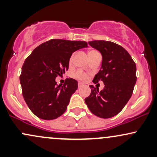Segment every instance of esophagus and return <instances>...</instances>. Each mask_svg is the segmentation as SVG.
I'll return each mask as SVG.
<instances>
[{
	"label": "esophagus",
	"instance_id": "34e87169",
	"mask_svg": "<svg viewBox=\"0 0 157 157\" xmlns=\"http://www.w3.org/2000/svg\"><path fill=\"white\" fill-rule=\"evenodd\" d=\"M83 85H83V83H82V82H78V87H82V86H83Z\"/></svg>",
	"mask_w": 157,
	"mask_h": 157
}]
</instances>
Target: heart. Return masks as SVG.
<instances>
[{
	"label": "heart",
	"instance_id": "heart-1",
	"mask_svg": "<svg viewBox=\"0 0 157 157\" xmlns=\"http://www.w3.org/2000/svg\"><path fill=\"white\" fill-rule=\"evenodd\" d=\"M97 53H99V52H97V51H95V50H91V51H90V52H88L89 58H91L93 55H95V54H97ZM72 57H71V58H70V61H71V60H72ZM73 77H74V78H75L80 79V80L85 81V80H86V79H87V75H86L85 73H84L83 72L77 71V72H75V73L73 74Z\"/></svg>",
	"mask_w": 157,
	"mask_h": 157
}]
</instances>
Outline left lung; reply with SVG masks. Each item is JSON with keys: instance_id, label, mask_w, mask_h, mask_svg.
<instances>
[{"instance_id": "obj_1", "label": "left lung", "mask_w": 157, "mask_h": 157, "mask_svg": "<svg viewBox=\"0 0 157 157\" xmlns=\"http://www.w3.org/2000/svg\"><path fill=\"white\" fill-rule=\"evenodd\" d=\"M88 44L102 56L101 68L93 82L102 81L103 90L90 85L91 93L85 103L93 114L110 118L124 109L132 94L136 82V66L125 48L109 41L94 40Z\"/></svg>"}]
</instances>
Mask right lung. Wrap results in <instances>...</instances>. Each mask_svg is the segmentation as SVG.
I'll list each match as a JSON object with an SVG mask.
<instances>
[{"label":"right lung","instance_id":"add662e5","mask_svg":"<svg viewBox=\"0 0 157 157\" xmlns=\"http://www.w3.org/2000/svg\"><path fill=\"white\" fill-rule=\"evenodd\" d=\"M86 47L85 41L51 40L36 47L25 60L20 83L25 102L35 115L48 121L65 112L78 82L70 78L58 85L55 78L68 70L72 54Z\"/></svg>","mask_w":157,"mask_h":157}]
</instances>
